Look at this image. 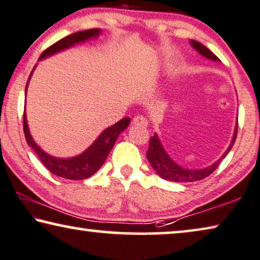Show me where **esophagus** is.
<instances>
[{
  "label": "esophagus",
  "mask_w": 260,
  "mask_h": 260,
  "mask_svg": "<svg viewBox=\"0 0 260 260\" xmlns=\"http://www.w3.org/2000/svg\"><path fill=\"white\" fill-rule=\"evenodd\" d=\"M132 123H133V125H135V126L146 127L148 125V121H147V119L145 118V116L137 115V116H134L133 120H132Z\"/></svg>",
  "instance_id": "esophagus-1"
}]
</instances>
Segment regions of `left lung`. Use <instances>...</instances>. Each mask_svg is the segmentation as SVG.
<instances>
[{
	"mask_svg": "<svg viewBox=\"0 0 260 260\" xmlns=\"http://www.w3.org/2000/svg\"><path fill=\"white\" fill-rule=\"evenodd\" d=\"M191 45L193 48H194L199 54H202L203 56L211 58V60L213 61H219V58L200 42L192 40ZM237 131H238V122H237L235 134H233V139L231 141V145H230V147L228 148V151L224 153V155H222L217 162H214L213 165L210 167L204 168V170H187V168H182L181 166H179L178 164H175L173 160L170 158V155L165 152V149H164L162 145L160 144L156 134L153 135L151 140H149V146L146 155H147V159L149 164H151V166L153 167V170L159 174V177L166 179V180L175 182H191L203 180V179L208 177V175L212 174L215 170H217V167L220 165L221 160L228 155V153L230 151H231L232 146L235 144L237 138Z\"/></svg>",
	"mask_w": 260,
	"mask_h": 260,
	"instance_id": "8db88e82",
	"label": "left lung"
}]
</instances>
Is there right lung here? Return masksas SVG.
<instances>
[{
    "label": "right lung",
    "mask_w": 260,
    "mask_h": 260,
    "mask_svg": "<svg viewBox=\"0 0 260 260\" xmlns=\"http://www.w3.org/2000/svg\"><path fill=\"white\" fill-rule=\"evenodd\" d=\"M100 32V29L93 28L66 36V38L58 40L54 45L48 47L41 54L40 60H42L43 57L53 55V54L57 52H61L63 49H67L69 47L74 46L75 43L83 42L92 38H96ZM25 90H27V87H25ZM129 122V118H123L116 122L115 125L106 128L100 134V137L94 141V144L88 149H86L82 154L71 159H57L47 154L35 144L30 133H29L27 118H25V113H23V132L28 145L34 149L39 159L41 160V162L45 165L47 170L52 172L53 174L57 175V177L69 179V180H82V179L92 177L95 172L104 165L105 160L107 159L109 152H111L113 146H114L119 134L128 127Z\"/></svg>",
    "instance_id": "1"
}]
</instances>
